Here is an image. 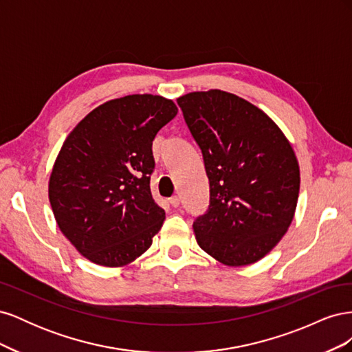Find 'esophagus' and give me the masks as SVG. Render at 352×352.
<instances>
[{"label":"esophagus","mask_w":352,"mask_h":352,"mask_svg":"<svg viewBox=\"0 0 352 352\" xmlns=\"http://www.w3.org/2000/svg\"><path fill=\"white\" fill-rule=\"evenodd\" d=\"M170 201V204H172V207H179V204H180V198L177 197V195H175V197H172V198H170L168 199Z\"/></svg>","instance_id":"1"}]
</instances>
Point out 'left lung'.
Listing matches in <instances>:
<instances>
[{"instance_id": "8db88e82", "label": "left lung", "mask_w": 352, "mask_h": 352, "mask_svg": "<svg viewBox=\"0 0 352 352\" xmlns=\"http://www.w3.org/2000/svg\"><path fill=\"white\" fill-rule=\"evenodd\" d=\"M204 158L210 204L194 221L199 247L226 265L258 261L289 228L300 194L291 144L270 117L211 89L177 98Z\"/></svg>"}]
</instances>
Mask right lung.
<instances>
[{"mask_svg":"<svg viewBox=\"0 0 352 352\" xmlns=\"http://www.w3.org/2000/svg\"><path fill=\"white\" fill-rule=\"evenodd\" d=\"M177 114L158 95H127L92 110L63 144L48 195L57 225L83 257L119 267L151 247L166 212L150 179L157 132Z\"/></svg>","mask_w":352,"mask_h":352,"instance_id":"obj_1","label":"right lung"}]
</instances>
